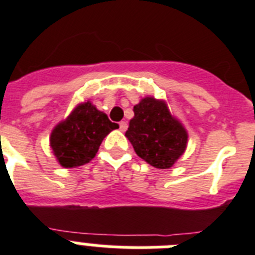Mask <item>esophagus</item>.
Returning a JSON list of instances; mask_svg holds the SVG:
<instances>
[{"mask_svg":"<svg viewBox=\"0 0 255 255\" xmlns=\"http://www.w3.org/2000/svg\"><path fill=\"white\" fill-rule=\"evenodd\" d=\"M127 128H128L127 122H121V123H119V130H121V132H126V129H127Z\"/></svg>","mask_w":255,"mask_h":255,"instance_id":"34e87169","label":"esophagus"}]
</instances>
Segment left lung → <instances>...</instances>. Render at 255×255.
I'll list each match as a JSON object with an SVG mask.
<instances>
[{"label":"left lung","instance_id":"8db88e82","mask_svg":"<svg viewBox=\"0 0 255 255\" xmlns=\"http://www.w3.org/2000/svg\"><path fill=\"white\" fill-rule=\"evenodd\" d=\"M126 137L142 160L157 169H170L185 152L188 132L171 114L167 103L144 96L133 107Z\"/></svg>","mask_w":255,"mask_h":255}]
</instances>
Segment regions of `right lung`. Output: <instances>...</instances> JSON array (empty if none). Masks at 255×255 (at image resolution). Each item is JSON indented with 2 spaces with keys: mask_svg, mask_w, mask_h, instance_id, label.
<instances>
[{
  "mask_svg": "<svg viewBox=\"0 0 255 255\" xmlns=\"http://www.w3.org/2000/svg\"><path fill=\"white\" fill-rule=\"evenodd\" d=\"M119 128L90 100L82 102L52 129L49 146L62 167L82 166L95 157L103 139Z\"/></svg>",
  "mask_w": 255,
  "mask_h": 255,
  "instance_id": "add662e5",
  "label": "right lung"
}]
</instances>
